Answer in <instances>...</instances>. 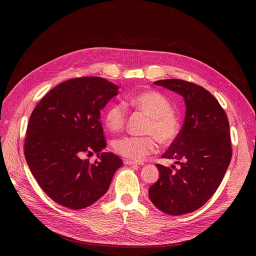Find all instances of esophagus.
I'll return each mask as SVG.
<instances>
[{"label": "esophagus", "instance_id": "1", "mask_svg": "<svg viewBox=\"0 0 256 256\" xmlns=\"http://www.w3.org/2000/svg\"><path fill=\"white\" fill-rule=\"evenodd\" d=\"M124 163L126 165H142V162H136V161H132V160H128V159H124Z\"/></svg>", "mask_w": 256, "mask_h": 256}]
</instances>
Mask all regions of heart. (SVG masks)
<instances>
[{
    "label": "heart",
    "instance_id": "1",
    "mask_svg": "<svg viewBox=\"0 0 256 256\" xmlns=\"http://www.w3.org/2000/svg\"><path fill=\"white\" fill-rule=\"evenodd\" d=\"M126 105L149 118L146 126V136H122L114 144V151L128 159L138 161L157 152L158 140L171 144L180 132V122L172 112L170 101L161 93L147 90L132 94L126 98ZM126 122V107L122 103H114L107 108L104 122L110 132H120Z\"/></svg>",
    "mask_w": 256,
    "mask_h": 256
}]
</instances>
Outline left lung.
<instances>
[{
    "instance_id": "8db88e82",
    "label": "left lung",
    "mask_w": 256,
    "mask_h": 256,
    "mask_svg": "<svg viewBox=\"0 0 256 256\" xmlns=\"http://www.w3.org/2000/svg\"><path fill=\"white\" fill-rule=\"evenodd\" d=\"M155 84L184 97L186 114L177 138L162 155L178 166L156 165L160 177L149 188V196L168 214L192 212L216 192L230 164L229 122L220 103L204 87L179 79Z\"/></svg>"
}]
</instances>
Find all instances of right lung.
<instances>
[{"label":"right lung","mask_w":256,"mask_h":256,"mask_svg":"<svg viewBox=\"0 0 256 256\" xmlns=\"http://www.w3.org/2000/svg\"><path fill=\"white\" fill-rule=\"evenodd\" d=\"M118 86L100 77L70 79L52 89L32 112L24 155L42 190L56 204L81 210L107 192L122 159L106 147L100 112ZM96 152L99 160H82Z\"/></svg>","instance_id":"right-lung-1"}]
</instances>
